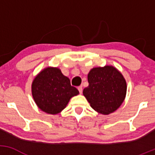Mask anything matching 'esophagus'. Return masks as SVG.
<instances>
[{
	"label": "esophagus",
	"instance_id": "1",
	"mask_svg": "<svg viewBox=\"0 0 155 155\" xmlns=\"http://www.w3.org/2000/svg\"><path fill=\"white\" fill-rule=\"evenodd\" d=\"M78 90H79V92L80 94L82 93V86L78 87Z\"/></svg>",
	"mask_w": 155,
	"mask_h": 155
}]
</instances>
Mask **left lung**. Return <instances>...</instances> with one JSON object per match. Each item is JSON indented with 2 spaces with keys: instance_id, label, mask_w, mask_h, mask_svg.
<instances>
[{
  "instance_id": "obj_1",
  "label": "left lung",
  "mask_w": 155,
  "mask_h": 155,
  "mask_svg": "<svg viewBox=\"0 0 155 155\" xmlns=\"http://www.w3.org/2000/svg\"><path fill=\"white\" fill-rule=\"evenodd\" d=\"M89 86L83 95L91 107L99 114L108 115L120 107L127 92L123 75L112 65L95 67L87 75Z\"/></svg>"
}]
</instances>
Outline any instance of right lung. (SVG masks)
I'll use <instances>...</instances> for the list:
<instances>
[{
  "label": "right lung",
  "mask_w": 155,
  "mask_h": 155,
  "mask_svg": "<svg viewBox=\"0 0 155 155\" xmlns=\"http://www.w3.org/2000/svg\"><path fill=\"white\" fill-rule=\"evenodd\" d=\"M31 91L37 106L49 114L60 113L71 98L79 93L71 85L70 79L56 67H47L41 71L32 82Z\"/></svg>",
  "instance_id": "add662e5"
}]
</instances>
